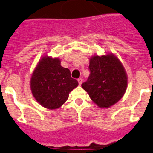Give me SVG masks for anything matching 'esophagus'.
Here are the masks:
<instances>
[{
	"instance_id": "34e87169",
	"label": "esophagus",
	"mask_w": 153,
	"mask_h": 153,
	"mask_svg": "<svg viewBox=\"0 0 153 153\" xmlns=\"http://www.w3.org/2000/svg\"><path fill=\"white\" fill-rule=\"evenodd\" d=\"M77 80H78V83H79V85L82 84V83H83V79H82V78H79Z\"/></svg>"
}]
</instances>
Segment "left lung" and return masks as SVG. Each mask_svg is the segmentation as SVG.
<instances>
[{
    "label": "left lung",
    "instance_id": "1",
    "mask_svg": "<svg viewBox=\"0 0 153 153\" xmlns=\"http://www.w3.org/2000/svg\"><path fill=\"white\" fill-rule=\"evenodd\" d=\"M90 76L82 87L100 107H109L123 97L127 76L123 66L112 53L94 56L90 60Z\"/></svg>",
    "mask_w": 153,
    "mask_h": 153
}]
</instances>
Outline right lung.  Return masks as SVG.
Segmentation results:
<instances>
[{
	"mask_svg": "<svg viewBox=\"0 0 153 153\" xmlns=\"http://www.w3.org/2000/svg\"><path fill=\"white\" fill-rule=\"evenodd\" d=\"M77 86L70 70L61 67L60 59L47 56L39 61L30 79L33 96L42 106L49 109L60 107Z\"/></svg>",
	"mask_w": 153,
	"mask_h": 153,
	"instance_id": "obj_1",
	"label": "right lung"
}]
</instances>
